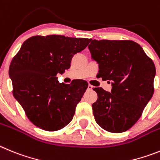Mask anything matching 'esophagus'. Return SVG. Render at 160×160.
<instances>
[{
  "instance_id": "1",
  "label": "esophagus",
  "mask_w": 160,
  "mask_h": 160,
  "mask_svg": "<svg viewBox=\"0 0 160 160\" xmlns=\"http://www.w3.org/2000/svg\"><path fill=\"white\" fill-rule=\"evenodd\" d=\"M92 88H93V86H92L91 84H88V90H92Z\"/></svg>"
}]
</instances>
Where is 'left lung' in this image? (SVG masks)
Instances as JSON below:
<instances>
[{
    "label": "left lung",
    "mask_w": 160,
    "mask_h": 160,
    "mask_svg": "<svg viewBox=\"0 0 160 160\" xmlns=\"http://www.w3.org/2000/svg\"><path fill=\"white\" fill-rule=\"evenodd\" d=\"M92 57L99 64L97 78L110 80L111 92L94 88L95 120L105 131L120 133L139 120L154 93L155 67L135 41L90 40ZM110 83V82H109Z\"/></svg>",
    "instance_id": "8db88e82"
}]
</instances>
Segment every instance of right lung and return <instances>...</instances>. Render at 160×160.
I'll return each instance as SVG.
<instances>
[{
  "instance_id": "add662e5",
  "label": "right lung",
  "mask_w": 160,
  "mask_h": 160,
  "mask_svg": "<svg viewBox=\"0 0 160 160\" xmlns=\"http://www.w3.org/2000/svg\"><path fill=\"white\" fill-rule=\"evenodd\" d=\"M89 41L61 35L34 36L23 43L12 58L8 71L12 94L35 126L54 132L72 121L88 83L83 80L59 83L57 75L69 68L73 56L83 51Z\"/></svg>"
}]
</instances>
